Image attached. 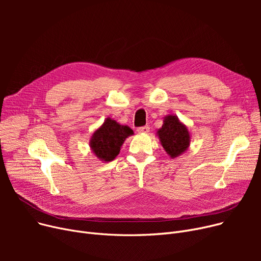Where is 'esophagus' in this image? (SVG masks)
Returning a JSON list of instances; mask_svg holds the SVG:
<instances>
[{
    "instance_id": "esophagus-1",
    "label": "esophagus",
    "mask_w": 261,
    "mask_h": 261,
    "mask_svg": "<svg viewBox=\"0 0 261 261\" xmlns=\"http://www.w3.org/2000/svg\"><path fill=\"white\" fill-rule=\"evenodd\" d=\"M149 127L148 126H144V127H140V128H138V130H136V131H138L139 133H148L149 132Z\"/></svg>"
}]
</instances>
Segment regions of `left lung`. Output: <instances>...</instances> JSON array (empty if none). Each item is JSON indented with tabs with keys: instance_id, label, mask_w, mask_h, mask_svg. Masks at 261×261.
<instances>
[{
	"instance_id": "left-lung-1",
	"label": "left lung",
	"mask_w": 261,
	"mask_h": 261,
	"mask_svg": "<svg viewBox=\"0 0 261 261\" xmlns=\"http://www.w3.org/2000/svg\"><path fill=\"white\" fill-rule=\"evenodd\" d=\"M156 136L171 159L180 156L187 151L191 140L187 126L173 114L164 117L163 126L156 131Z\"/></svg>"
}]
</instances>
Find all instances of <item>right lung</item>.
Here are the masks:
<instances>
[{"mask_svg": "<svg viewBox=\"0 0 261 261\" xmlns=\"http://www.w3.org/2000/svg\"><path fill=\"white\" fill-rule=\"evenodd\" d=\"M133 134L130 127L107 117L102 125L91 135L90 148L99 161L111 162L119 154L123 142Z\"/></svg>", "mask_w": 261, "mask_h": 261, "instance_id": "obj_1", "label": "right lung"}]
</instances>
